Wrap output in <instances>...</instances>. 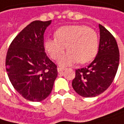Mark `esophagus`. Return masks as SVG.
Listing matches in <instances>:
<instances>
[{
	"label": "esophagus",
	"mask_w": 124,
	"mask_h": 124,
	"mask_svg": "<svg viewBox=\"0 0 124 124\" xmlns=\"http://www.w3.org/2000/svg\"><path fill=\"white\" fill-rule=\"evenodd\" d=\"M64 70V68H62V67H58V68H57V72H58L59 73H62V72H63Z\"/></svg>",
	"instance_id": "1"
}]
</instances>
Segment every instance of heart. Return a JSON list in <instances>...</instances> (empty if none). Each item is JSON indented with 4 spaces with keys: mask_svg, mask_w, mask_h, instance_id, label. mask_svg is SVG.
<instances>
[{
    "mask_svg": "<svg viewBox=\"0 0 124 124\" xmlns=\"http://www.w3.org/2000/svg\"><path fill=\"white\" fill-rule=\"evenodd\" d=\"M54 35L55 38L45 41V47L53 60L60 58L67 48V53L59 60L61 66L77 62L85 64L92 61L97 54L99 38L94 29L83 25H66L57 29Z\"/></svg>",
    "mask_w": 124,
    "mask_h": 124,
    "instance_id": "obj_1",
    "label": "heart"
}]
</instances>
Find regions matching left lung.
<instances>
[{
	"label": "left lung",
	"instance_id": "1",
	"mask_svg": "<svg viewBox=\"0 0 124 124\" xmlns=\"http://www.w3.org/2000/svg\"><path fill=\"white\" fill-rule=\"evenodd\" d=\"M100 39L99 51L87 67L76 70L72 81L74 91L83 97L101 94L111 85L119 64V51L114 36L101 25H99Z\"/></svg>",
	"mask_w": 124,
	"mask_h": 124
}]
</instances>
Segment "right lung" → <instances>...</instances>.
Returning a JSON list of instances; mask_svg holds the SVG:
<instances>
[{
  "mask_svg": "<svg viewBox=\"0 0 124 124\" xmlns=\"http://www.w3.org/2000/svg\"><path fill=\"white\" fill-rule=\"evenodd\" d=\"M52 20H35L11 42L7 52L6 72L23 97L41 101L51 93L57 76V66L45 52L44 33Z\"/></svg>",
  "mask_w": 124,
  "mask_h": 124,
  "instance_id": "add662e5",
  "label": "right lung"
}]
</instances>
